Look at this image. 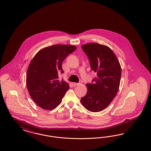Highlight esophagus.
Listing matches in <instances>:
<instances>
[{"instance_id":"obj_1","label":"esophagus","mask_w":151,"mask_h":151,"mask_svg":"<svg viewBox=\"0 0 151 151\" xmlns=\"http://www.w3.org/2000/svg\"><path fill=\"white\" fill-rule=\"evenodd\" d=\"M79 84H80V83H73V85L74 86H78V85Z\"/></svg>"}]
</instances>
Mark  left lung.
I'll return each instance as SVG.
<instances>
[{"label":"left lung","instance_id":"left-lung-1","mask_svg":"<svg viewBox=\"0 0 151 151\" xmlns=\"http://www.w3.org/2000/svg\"><path fill=\"white\" fill-rule=\"evenodd\" d=\"M81 48L97 77L93 80L94 84H86L88 91L80 102L88 111L99 112L109 106L119 89L120 64L112 49L106 45L91 42L83 45Z\"/></svg>","mask_w":151,"mask_h":151}]
</instances>
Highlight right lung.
<instances>
[{"instance_id": "1", "label": "right lung", "mask_w": 151, "mask_h": 151, "mask_svg": "<svg viewBox=\"0 0 151 151\" xmlns=\"http://www.w3.org/2000/svg\"><path fill=\"white\" fill-rule=\"evenodd\" d=\"M76 47L55 44L40 49L30 62L26 73V86L30 96L42 109L52 110L60 104L69 84L58 80L63 73L62 63Z\"/></svg>"}]
</instances>
